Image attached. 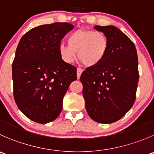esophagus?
<instances>
[{"instance_id":"esophagus-1","label":"esophagus","mask_w":154,"mask_h":154,"mask_svg":"<svg viewBox=\"0 0 154 154\" xmlns=\"http://www.w3.org/2000/svg\"><path fill=\"white\" fill-rule=\"evenodd\" d=\"M83 70L82 69V68H78L77 69V79H79L80 77V75H81V74L83 73Z\"/></svg>"}]
</instances>
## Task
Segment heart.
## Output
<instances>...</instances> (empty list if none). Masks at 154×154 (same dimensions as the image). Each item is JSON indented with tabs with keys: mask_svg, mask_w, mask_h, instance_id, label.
<instances>
[{
	"mask_svg": "<svg viewBox=\"0 0 154 154\" xmlns=\"http://www.w3.org/2000/svg\"><path fill=\"white\" fill-rule=\"evenodd\" d=\"M68 44H60L59 53L66 63H71L77 56L86 66L98 65L105 57L109 41L103 32L93 30L80 29L70 34Z\"/></svg>",
	"mask_w": 154,
	"mask_h": 154,
	"instance_id": "obj_1",
	"label": "heart"
}]
</instances>
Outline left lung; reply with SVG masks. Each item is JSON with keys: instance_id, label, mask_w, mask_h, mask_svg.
Here are the masks:
<instances>
[{"instance_id": "left-lung-1", "label": "left lung", "mask_w": 154, "mask_h": 154, "mask_svg": "<svg viewBox=\"0 0 154 154\" xmlns=\"http://www.w3.org/2000/svg\"><path fill=\"white\" fill-rule=\"evenodd\" d=\"M108 38V51L98 65L80 77L86 111L97 123L117 121L129 111L136 98L139 74L135 44L115 26L94 27Z\"/></svg>"}]
</instances>
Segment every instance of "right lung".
Segmentation results:
<instances>
[{
	"mask_svg": "<svg viewBox=\"0 0 154 154\" xmlns=\"http://www.w3.org/2000/svg\"><path fill=\"white\" fill-rule=\"evenodd\" d=\"M74 28L55 22L32 28L21 38L12 65L13 96L19 110L38 123L56 120L64 95L77 80V68L61 59L59 46Z\"/></svg>",
	"mask_w": 154,
	"mask_h": 154,
	"instance_id": "add662e5",
	"label": "right lung"
}]
</instances>
